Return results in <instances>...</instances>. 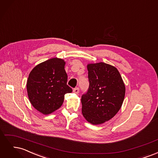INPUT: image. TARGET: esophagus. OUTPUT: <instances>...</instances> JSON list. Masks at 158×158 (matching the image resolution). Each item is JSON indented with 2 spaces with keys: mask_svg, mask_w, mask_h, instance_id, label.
Here are the masks:
<instances>
[{
  "mask_svg": "<svg viewBox=\"0 0 158 158\" xmlns=\"http://www.w3.org/2000/svg\"><path fill=\"white\" fill-rule=\"evenodd\" d=\"M73 92L74 94H78L79 93V88H75L74 89H73Z\"/></svg>",
  "mask_w": 158,
  "mask_h": 158,
  "instance_id": "1",
  "label": "esophagus"
}]
</instances>
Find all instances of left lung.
<instances>
[{"label":"left lung","instance_id":"obj_1","mask_svg":"<svg viewBox=\"0 0 158 158\" xmlns=\"http://www.w3.org/2000/svg\"><path fill=\"white\" fill-rule=\"evenodd\" d=\"M89 85L81 98L84 117L92 125L111 119L120 110L125 95V85L118 70L105 63L87 65Z\"/></svg>","mask_w":158,"mask_h":158}]
</instances>
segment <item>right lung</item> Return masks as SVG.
I'll use <instances>...</instances> for the list:
<instances>
[{
	"instance_id": "obj_1",
	"label": "right lung",
	"mask_w": 158,
	"mask_h": 158,
	"mask_svg": "<svg viewBox=\"0 0 158 158\" xmlns=\"http://www.w3.org/2000/svg\"><path fill=\"white\" fill-rule=\"evenodd\" d=\"M65 64L63 59L52 58L36 65L28 76V98L33 107L42 114H49L59 109L64 95L73 91L66 84Z\"/></svg>"
}]
</instances>
